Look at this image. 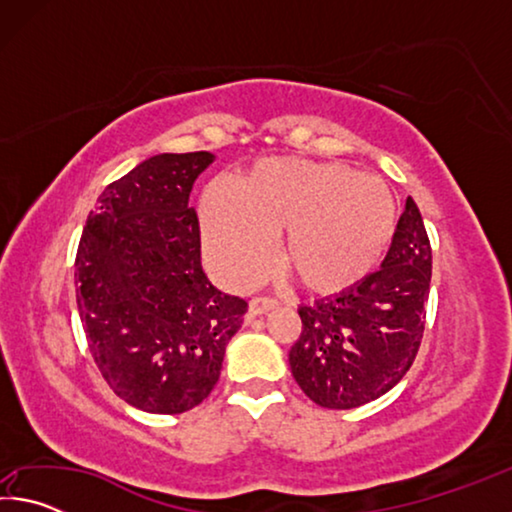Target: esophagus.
Masks as SVG:
<instances>
[{"mask_svg": "<svg viewBox=\"0 0 512 512\" xmlns=\"http://www.w3.org/2000/svg\"><path fill=\"white\" fill-rule=\"evenodd\" d=\"M277 307V302L271 298H253L248 302V316L255 318V316H262L266 311H271Z\"/></svg>", "mask_w": 512, "mask_h": 512, "instance_id": "1", "label": "esophagus"}]
</instances>
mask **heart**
Segmentation results:
<instances>
[{"instance_id": "b5f03b06", "label": "heart", "mask_w": 512, "mask_h": 512, "mask_svg": "<svg viewBox=\"0 0 512 512\" xmlns=\"http://www.w3.org/2000/svg\"><path fill=\"white\" fill-rule=\"evenodd\" d=\"M207 262L230 287L266 271L273 235L280 264L311 293L357 287L375 271L395 232V198L379 178L341 162H257L237 192L210 185L198 203Z\"/></svg>"}]
</instances>
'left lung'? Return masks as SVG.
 <instances>
[{"label": "left lung", "mask_w": 512, "mask_h": 512, "mask_svg": "<svg viewBox=\"0 0 512 512\" xmlns=\"http://www.w3.org/2000/svg\"><path fill=\"white\" fill-rule=\"evenodd\" d=\"M431 282V246L413 198L377 273L298 309L289 352L298 386L323 409H357L391 391L418 354Z\"/></svg>", "instance_id": "1"}]
</instances>
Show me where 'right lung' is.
<instances>
[{
  "mask_svg": "<svg viewBox=\"0 0 512 512\" xmlns=\"http://www.w3.org/2000/svg\"><path fill=\"white\" fill-rule=\"evenodd\" d=\"M207 151L160 153L103 189L76 253V305L121 400L185 413L212 393L248 302L207 280L189 194Z\"/></svg>",
  "mask_w": 512,
  "mask_h": 512,
  "instance_id": "1",
  "label": "right lung"
}]
</instances>
